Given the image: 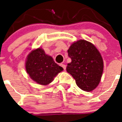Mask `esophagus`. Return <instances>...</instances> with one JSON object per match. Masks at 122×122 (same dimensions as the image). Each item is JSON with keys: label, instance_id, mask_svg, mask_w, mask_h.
Returning a JSON list of instances; mask_svg holds the SVG:
<instances>
[{"label": "esophagus", "instance_id": "34e87169", "mask_svg": "<svg viewBox=\"0 0 122 122\" xmlns=\"http://www.w3.org/2000/svg\"><path fill=\"white\" fill-rule=\"evenodd\" d=\"M60 66H61V67H63V69H64V70H66V65H65V64H62V63H61V64H60Z\"/></svg>", "mask_w": 122, "mask_h": 122}]
</instances>
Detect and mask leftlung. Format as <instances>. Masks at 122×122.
<instances>
[{"label":"left lung","mask_w":122,"mask_h":122,"mask_svg":"<svg viewBox=\"0 0 122 122\" xmlns=\"http://www.w3.org/2000/svg\"><path fill=\"white\" fill-rule=\"evenodd\" d=\"M68 53L71 61L67 65V72L75 78L81 90H94L99 84L104 68L98 49L91 42L80 39L71 44Z\"/></svg>","instance_id":"8db88e82"}]
</instances>
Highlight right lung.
Segmentation results:
<instances>
[{
  "label": "right lung",
  "instance_id": "add662e5",
  "mask_svg": "<svg viewBox=\"0 0 122 122\" xmlns=\"http://www.w3.org/2000/svg\"><path fill=\"white\" fill-rule=\"evenodd\" d=\"M25 68L30 77L42 85H49L63 70V68L56 63L51 56L46 54L41 47L33 49L28 54Z\"/></svg>",
  "mask_w": 122,
  "mask_h": 122
}]
</instances>
